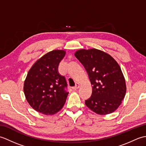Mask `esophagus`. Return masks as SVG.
I'll return each instance as SVG.
<instances>
[{
    "label": "esophagus",
    "mask_w": 146,
    "mask_h": 146,
    "mask_svg": "<svg viewBox=\"0 0 146 146\" xmlns=\"http://www.w3.org/2000/svg\"><path fill=\"white\" fill-rule=\"evenodd\" d=\"M80 88V85L78 84V83H76V85L74 86V87H73V90H76L77 89H78Z\"/></svg>",
    "instance_id": "1"
}]
</instances>
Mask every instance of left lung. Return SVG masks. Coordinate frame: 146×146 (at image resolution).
I'll return each mask as SVG.
<instances>
[{
  "instance_id": "1",
  "label": "left lung",
  "mask_w": 146,
  "mask_h": 146,
  "mask_svg": "<svg viewBox=\"0 0 146 146\" xmlns=\"http://www.w3.org/2000/svg\"><path fill=\"white\" fill-rule=\"evenodd\" d=\"M90 80L92 94L85 105L98 115L113 113L122 104L126 94L124 76L111 56L95 48L82 49L75 52Z\"/></svg>"
}]
</instances>
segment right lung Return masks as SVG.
<instances>
[{
    "label": "right lung",
    "instance_id": "1",
    "mask_svg": "<svg viewBox=\"0 0 146 146\" xmlns=\"http://www.w3.org/2000/svg\"><path fill=\"white\" fill-rule=\"evenodd\" d=\"M65 54L63 49L47 52L34 63L24 83V93L30 106L46 115L58 112L68 95L64 90L66 80L58 70Z\"/></svg>",
    "mask_w": 146,
    "mask_h": 146
}]
</instances>
